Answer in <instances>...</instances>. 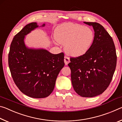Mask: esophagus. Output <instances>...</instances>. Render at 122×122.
Here are the masks:
<instances>
[{"instance_id": "34e87169", "label": "esophagus", "mask_w": 122, "mask_h": 122, "mask_svg": "<svg viewBox=\"0 0 122 122\" xmlns=\"http://www.w3.org/2000/svg\"><path fill=\"white\" fill-rule=\"evenodd\" d=\"M64 61H65V63L66 65H67L70 62V60L69 59V57H68L67 56L65 57V59H64Z\"/></svg>"}]
</instances>
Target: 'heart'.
<instances>
[{"mask_svg":"<svg viewBox=\"0 0 122 122\" xmlns=\"http://www.w3.org/2000/svg\"><path fill=\"white\" fill-rule=\"evenodd\" d=\"M54 38L57 43L65 45V51L69 56L77 57L89 51L94 41L92 29L73 23L60 25L55 30Z\"/></svg>","mask_w":122,"mask_h":122,"instance_id":"heart-1","label":"heart"}]
</instances>
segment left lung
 <instances>
[{"label":"left lung","mask_w":122,"mask_h":122,"mask_svg":"<svg viewBox=\"0 0 122 122\" xmlns=\"http://www.w3.org/2000/svg\"><path fill=\"white\" fill-rule=\"evenodd\" d=\"M94 30V41L86 54L71 58L68 64L74 90L84 97L102 94L108 87L116 67L117 56L112 38L97 22H84Z\"/></svg>","instance_id":"left-lung-1"}]
</instances>
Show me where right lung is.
Masks as SVG:
<instances>
[{
    "instance_id": "add662e5",
    "label": "right lung",
    "mask_w": 122,
    "mask_h": 122,
    "mask_svg": "<svg viewBox=\"0 0 122 122\" xmlns=\"http://www.w3.org/2000/svg\"><path fill=\"white\" fill-rule=\"evenodd\" d=\"M36 22L26 25L14 36L9 54V66L16 86L32 98L48 96L57 76L65 66L64 54H53L46 49L30 48L25 42L27 35L39 27Z\"/></svg>"
}]
</instances>
